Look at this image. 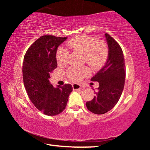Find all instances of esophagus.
<instances>
[{"instance_id": "obj_1", "label": "esophagus", "mask_w": 150, "mask_h": 150, "mask_svg": "<svg viewBox=\"0 0 150 150\" xmlns=\"http://www.w3.org/2000/svg\"><path fill=\"white\" fill-rule=\"evenodd\" d=\"M72 87H73V89L74 91H79L80 90L81 88V87L80 85H78V84H73L72 85Z\"/></svg>"}]
</instances>
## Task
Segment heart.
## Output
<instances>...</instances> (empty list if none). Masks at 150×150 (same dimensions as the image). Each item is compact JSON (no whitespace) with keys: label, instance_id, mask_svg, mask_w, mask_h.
Returning a JSON list of instances; mask_svg holds the SVG:
<instances>
[{"label":"heart","instance_id":"1","mask_svg":"<svg viewBox=\"0 0 150 150\" xmlns=\"http://www.w3.org/2000/svg\"><path fill=\"white\" fill-rule=\"evenodd\" d=\"M68 47L75 52L84 55V62L90 66L93 70H99L107 61L108 47L104 41H98L95 37L88 35H78L69 40L67 43ZM69 52L67 49L60 47L56 52V60L59 65H64L67 62ZM88 68L83 67H70L67 75L71 81L79 82L83 77L89 75Z\"/></svg>","mask_w":150,"mask_h":150}]
</instances>
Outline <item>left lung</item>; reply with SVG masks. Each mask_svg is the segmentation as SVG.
I'll list each match as a JSON object with an SVG mask.
<instances>
[{"instance_id": "1", "label": "left lung", "mask_w": 150, "mask_h": 150, "mask_svg": "<svg viewBox=\"0 0 150 150\" xmlns=\"http://www.w3.org/2000/svg\"><path fill=\"white\" fill-rule=\"evenodd\" d=\"M109 52L105 65L91 79L97 81L99 87L96 95L86 103L88 110L103 115L110 110L118 103L122 93L125 82V60L122 48L108 34H105Z\"/></svg>"}]
</instances>
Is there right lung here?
I'll use <instances>...</instances> for the list:
<instances>
[{"mask_svg": "<svg viewBox=\"0 0 150 150\" xmlns=\"http://www.w3.org/2000/svg\"><path fill=\"white\" fill-rule=\"evenodd\" d=\"M67 37L45 35L27 50L22 65L25 88L34 105L45 115L55 116L63 111L72 92L70 84L54 87L48 79L57 67L56 52Z\"/></svg>", "mask_w": 150, "mask_h": 150, "instance_id": "right-lung-1", "label": "right lung"}]
</instances>
